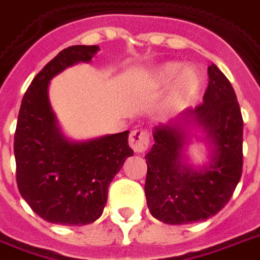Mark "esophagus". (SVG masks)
<instances>
[{
  "label": "esophagus",
  "mask_w": 260,
  "mask_h": 260,
  "mask_svg": "<svg viewBox=\"0 0 260 260\" xmlns=\"http://www.w3.org/2000/svg\"><path fill=\"white\" fill-rule=\"evenodd\" d=\"M150 145V135L146 129H135L131 132L129 146L135 153H143Z\"/></svg>",
  "instance_id": "34e87169"
}]
</instances>
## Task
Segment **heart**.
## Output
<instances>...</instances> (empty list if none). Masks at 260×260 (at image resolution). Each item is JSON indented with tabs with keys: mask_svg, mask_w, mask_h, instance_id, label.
<instances>
[{
	"mask_svg": "<svg viewBox=\"0 0 260 260\" xmlns=\"http://www.w3.org/2000/svg\"><path fill=\"white\" fill-rule=\"evenodd\" d=\"M182 64L167 63L155 70L154 80L161 86H168L175 82V95L178 98H187L193 95L199 88V77L193 70L182 71Z\"/></svg>",
	"mask_w": 260,
	"mask_h": 260,
	"instance_id": "1",
	"label": "heart"
}]
</instances>
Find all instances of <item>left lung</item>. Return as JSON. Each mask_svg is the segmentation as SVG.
I'll return each mask as SVG.
<instances>
[{"label":"left lung","instance_id":"8db88e82","mask_svg":"<svg viewBox=\"0 0 260 260\" xmlns=\"http://www.w3.org/2000/svg\"><path fill=\"white\" fill-rule=\"evenodd\" d=\"M209 84L204 102L186 110L215 143L211 164L201 171L180 162L183 131L178 125L154 129L147 155L145 193L153 216L169 224L211 218L229 203L243 174V115L236 92L215 64L208 67Z\"/></svg>","mask_w":260,"mask_h":260}]
</instances>
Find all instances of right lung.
I'll return each instance as SVG.
<instances>
[{
  "mask_svg": "<svg viewBox=\"0 0 260 260\" xmlns=\"http://www.w3.org/2000/svg\"><path fill=\"white\" fill-rule=\"evenodd\" d=\"M99 48L73 45L59 52L34 77L23 96L15 131L16 182L38 216L56 224L82 226L103 213L111 180L134 155L128 134L84 143L67 142L48 101L52 77L78 61H91Z\"/></svg>",
  "mask_w": 260,
  "mask_h": 260,
  "instance_id": "right-lung-1",
  "label": "right lung"
}]
</instances>
